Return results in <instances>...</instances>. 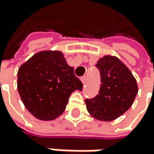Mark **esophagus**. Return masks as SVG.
<instances>
[{"mask_svg": "<svg viewBox=\"0 0 154 154\" xmlns=\"http://www.w3.org/2000/svg\"><path fill=\"white\" fill-rule=\"evenodd\" d=\"M81 81H82V83L83 84H85L86 83V80H87V78H86V75H83V76H81Z\"/></svg>", "mask_w": 154, "mask_h": 154, "instance_id": "obj_1", "label": "esophagus"}]
</instances>
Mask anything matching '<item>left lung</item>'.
<instances>
[{
	"mask_svg": "<svg viewBox=\"0 0 154 154\" xmlns=\"http://www.w3.org/2000/svg\"><path fill=\"white\" fill-rule=\"evenodd\" d=\"M100 74L99 94L85 100L90 115L100 121H113L131 107L138 93V84L130 70L117 57L99 59Z\"/></svg>",
	"mask_w": 154,
	"mask_h": 154,
	"instance_id": "obj_1",
	"label": "left lung"
}]
</instances>
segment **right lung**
Returning a JSON list of instances; mask_svg holds the SVG:
<instances>
[{
    "label": "right lung",
    "mask_w": 154,
    "mask_h": 154,
    "mask_svg": "<svg viewBox=\"0 0 154 154\" xmlns=\"http://www.w3.org/2000/svg\"><path fill=\"white\" fill-rule=\"evenodd\" d=\"M82 87L60 51H39L17 72V90L25 107L43 121L60 116L71 93Z\"/></svg>",
    "instance_id": "obj_1"
}]
</instances>
